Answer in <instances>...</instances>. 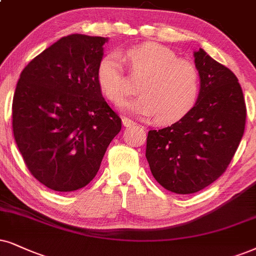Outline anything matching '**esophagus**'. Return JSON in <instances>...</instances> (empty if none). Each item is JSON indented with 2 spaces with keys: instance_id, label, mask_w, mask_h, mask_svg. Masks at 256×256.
<instances>
[{
  "instance_id": "esophagus-1",
  "label": "esophagus",
  "mask_w": 256,
  "mask_h": 256,
  "mask_svg": "<svg viewBox=\"0 0 256 256\" xmlns=\"http://www.w3.org/2000/svg\"><path fill=\"white\" fill-rule=\"evenodd\" d=\"M122 125H124L125 128H130V126H132V125L134 124V120H131L130 118H126V117L122 118Z\"/></svg>"
}]
</instances>
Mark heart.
<instances>
[{
    "label": "heart",
    "mask_w": 256,
    "mask_h": 256,
    "mask_svg": "<svg viewBox=\"0 0 256 256\" xmlns=\"http://www.w3.org/2000/svg\"><path fill=\"white\" fill-rule=\"evenodd\" d=\"M131 76L143 78L140 96L122 102V111L152 117L162 124L178 120L192 110L200 90L198 70L189 60L177 58L169 47L157 42H144L128 48L122 54ZM102 93L112 102H120L128 94V82L120 56L110 53L96 70Z\"/></svg>",
    "instance_id": "obj_1"
}]
</instances>
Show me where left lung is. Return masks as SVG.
Returning a JSON list of instances; mask_svg holds the SVG:
<instances>
[{
	"label": "left lung",
	"mask_w": 256,
	"mask_h": 256,
	"mask_svg": "<svg viewBox=\"0 0 256 256\" xmlns=\"http://www.w3.org/2000/svg\"><path fill=\"white\" fill-rule=\"evenodd\" d=\"M194 58L200 74L195 106L171 126L148 131L145 152L154 180L180 195L200 192L224 172L247 114L235 74L202 48Z\"/></svg>",
	"instance_id": "left-lung-1"
}]
</instances>
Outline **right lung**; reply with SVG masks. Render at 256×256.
Wrapping results in <instances>:
<instances>
[{
  "mask_svg": "<svg viewBox=\"0 0 256 256\" xmlns=\"http://www.w3.org/2000/svg\"><path fill=\"white\" fill-rule=\"evenodd\" d=\"M108 38H61L22 70L12 98V132L30 174L54 192L96 177L122 119L108 105L96 70Z\"/></svg>",
  "mask_w": 256,
  "mask_h": 256,
  "instance_id": "right-lung-1",
  "label": "right lung"
}]
</instances>
